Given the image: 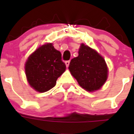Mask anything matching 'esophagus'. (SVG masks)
<instances>
[{
	"label": "esophagus",
	"instance_id": "obj_1",
	"mask_svg": "<svg viewBox=\"0 0 134 134\" xmlns=\"http://www.w3.org/2000/svg\"><path fill=\"white\" fill-rule=\"evenodd\" d=\"M65 64H66V67H68V66H69V64H70V61H69V60L65 62Z\"/></svg>",
	"mask_w": 134,
	"mask_h": 134
}]
</instances>
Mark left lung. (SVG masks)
I'll return each instance as SVG.
<instances>
[{
	"label": "left lung",
	"instance_id": "obj_1",
	"mask_svg": "<svg viewBox=\"0 0 134 134\" xmlns=\"http://www.w3.org/2000/svg\"><path fill=\"white\" fill-rule=\"evenodd\" d=\"M68 68L79 85L89 92L100 89L108 76V68L103 58L84 43L80 46L79 55L71 60Z\"/></svg>",
	"mask_w": 134,
	"mask_h": 134
}]
</instances>
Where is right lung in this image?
<instances>
[{
  "label": "right lung",
  "instance_id": "1",
  "mask_svg": "<svg viewBox=\"0 0 134 134\" xmlns=\"http://www.w3.org/2000/svg\"><path fill=\"white\" fill-rule=\"evenodd\" d=\"M29 85L40 93H45L55 86L56 80L66 70L62 54L52 43L40 46L28 58L25 65Z\"/></svg>",
  "mask_w": 134,
  "mask_h": 134
}]
</instances>
